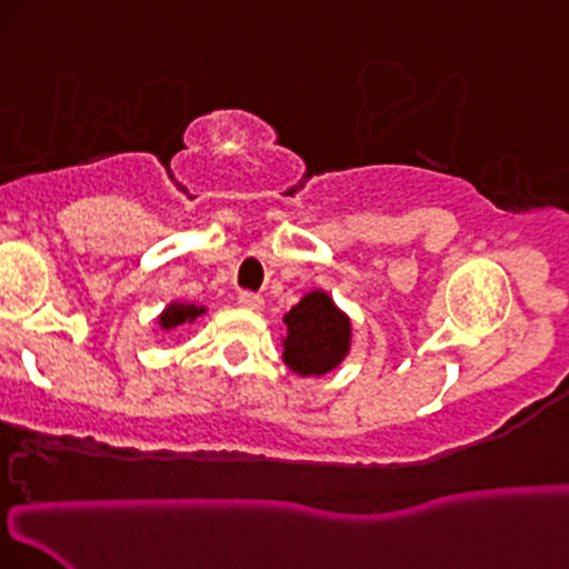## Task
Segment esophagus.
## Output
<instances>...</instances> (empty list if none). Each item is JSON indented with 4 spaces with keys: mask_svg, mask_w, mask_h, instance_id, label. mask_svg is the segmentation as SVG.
Returning a JSON list of instances; mask_svg holds the SVG:
<instances>
[{
    "mask_svg": "<svg viewBox=\"0 0 569 569\" xmlns=\"http://www.w3.org/2000/svg\"><path fill=\"white\" fill-rule=\"evenodd\" d=\"M237 303L242 308H248V311H261L263 308V298L256 296V292H240V298H237Z\"/></svg>",
    "mask_w": 569,
    "mask_h": 569,
    "instance_id": "34e87169",
    "label": "esophagus"
}]
</instances>
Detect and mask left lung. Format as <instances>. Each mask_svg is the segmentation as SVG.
<instances>
[{"mask_svg":"<svg viewBox=\"0 0 569 569\" xmlns=\"http://www.w3.org/2000/svg\"><path fill=\"white\" fill-rule=\"evenodd\" d=\"M282 359L300 377H321L338 369L350 350V319L321 290H311L284 313Z\"/></svg>","mask_w":569,"mask_h":569,"instance_id":"8db88e82","label":"left lung"}]
</instances>
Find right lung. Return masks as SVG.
Instances as JSON below:
<instances>
[{
    "instance_id": "add662e5",
    "label": "right lung",
    "mask_w": 569,
    "mask_h": 569,
    "mask_svg": "<svg viewBox=\"0 0 569 569\" xmlns=\"http://www.w3.org/2000/svg\"><path fill=\"white\" fill-rule=\"evenodd\" d=\"M206 313V306H194V303H168L166 311L158 317V327L166 329V332H171V329L177 327H184V325H192L194 319L202 317Z\"/></svg>"
}]
</instances>
